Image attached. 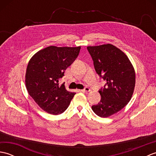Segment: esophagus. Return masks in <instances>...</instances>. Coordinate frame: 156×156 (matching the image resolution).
Returning <instances> with one entry per match:
<instances>
[{
	"mask_svg": "<svg viewBox=\"0 0 156 156\" xmlns=\"http://www.w3.org/2000/svg\"><path fill=\"white\" fill-rule=\"evenodd\" d=\"M90 90V88H88V87H85V88H84V89H83V90H82L81 91H82V92H89Z\"/></svg>",
	"mask_w": 156,
	"mask_h": 156,
	"instance_id": "esophagus-1",
	"label": "esophagus"
}]
</instances>
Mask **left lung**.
<instances>
[{
  "mask_svg": "<svg viewBox=\"0 0 156 156\" xmlns=\"http://www.w3.org/2000/svg\"><path fill=\"white\" fill-rule=\"evenodd\" d=\"M97 74L107 82L99 90L101 100L92 107L101 117L117 113L130 101L135 86V69L127 55L112 44L88 46Z\"/></svg>",
  "mask_w": 156,
  "mask_h": 156,
  "instance_id": "8db88e82",
  "label": "left lung"
}]
</instances>
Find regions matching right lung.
I'll return each instance as SVG.
<instances>
[{
	"label": "right lung",
	"mask_w": 156,
	"mask_h": 156,
	"mask_svg": "<svg viewBox=\"0 0 156 156\" xmlns=\"http://www.w3.org/2000/svg\"><path fill=\"white\" fill-rule=\"evenodd\" d=\"M81 47L49 46L32 56L25 74L29 94L42 110L51 115L64 112L76 92L68 91L59 79L78 57Z\"/></svg>",
	"instance_id": "right-lung-1"
}]
</instances>
